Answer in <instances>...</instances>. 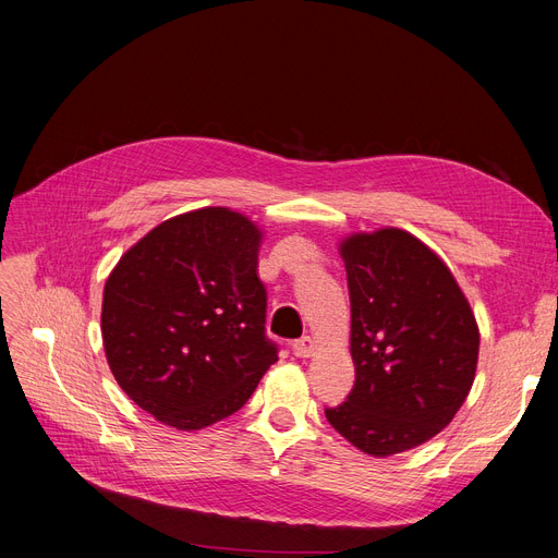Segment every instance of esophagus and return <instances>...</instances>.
<instances>
[{"label": "esophagus", "instance_id": "34e87169", "mask_svg": "<svg viewBox=\"0 0 558 558\" xmlns=\"http://www.w3.org/2000/svg\"><path fill=\"white\" fill-rule=\"evenodd\" d=\"M313 340L308 338V336H304V338H300V340H294L292 344H290V349H292V353L298 355V357H308L311 353H313Z\"/></svg>", "mask_w": 558, "mask_h": 558}]
</instances>
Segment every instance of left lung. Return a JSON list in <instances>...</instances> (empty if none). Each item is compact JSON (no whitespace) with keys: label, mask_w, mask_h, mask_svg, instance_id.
<instances>
[{"label":"left lung","mask_w":558,"mask_h":558,"mask_svg":"<svg viewBox=\"0 0 558 558\" xmlns=\"http://www.w3.org/2000/svg\"><path fill=\"white\" fill-rule=\"evenodd\" d=\"M340 254L355 383L324 414L355 448L389 457L441 433L462 408L480 331L444 260L403 229L353 234Z\"/></svg>","instance_id":"obj_1"}]
</instances>
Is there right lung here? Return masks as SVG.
Segmentation results:
<instances>
[{
    "mask_svg": "<svg viewBox=\"0 0 558 558\" xmlns=\"http://www.w3.org/2000/svg\"><path fill=\"white\" fill-rule=\"evenodd\" d=\"M258 243L252 220L205 207L150 229L106 281L108 365L125 395L171 428L201 430L234 414L277 363Z\"/></svg>",
    "mask_w": 558,
    "mask_h": 558,
    "instance_id": "add662e5",
    "label": "right lung"
}]
</instances>
